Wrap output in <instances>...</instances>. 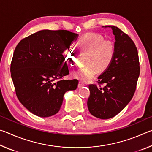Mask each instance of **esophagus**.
Returning <instances> with one entry per match:
<instances>
[{
  "label": "esophagus",
  "mask_w": 152,
  "mask_h": 152,
  "mask_svg": "<svg viewBox=\"0 0 152 152\" xmlns=\"http://www.w3.org/2000/svg\"><path fill=\"white\" fill-rule=\"evenodd\" d=\"M84 86V83H82V82H80L78 83V88H82V87H83Z\"/></svg>",
  "instance_id": "obj_1"
}]
</instances>
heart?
<instances>
[{"mask_svg": "<svg viewBox=\"0 0 152 152\" xmlns=\"http://www.w3.org/2000/svg\"><path fill=\"white\" fill-rule=\"evenodd\" d=\"M79 50L82 53H89L85 68L79 69L72 73L74 78L83 82H88L98 74L99 70L104 71L109 68L115 56L116 48L114 42L104 39V37L96 33L84 35L78 43ZM64 56L68 65L74 68L78 64L76 53L70 48L64 51Z\"/></svg>", "mask_w": 152, "mask_h": 152, "instance_id": "1", "label": "heart"}]
</instances>
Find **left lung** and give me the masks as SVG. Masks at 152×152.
I'll return each instance as SVG.
<instances>
[{
    "label": "left lung",
    "mask_w": 152,
    "mask_h": 152,
    "mask_svg": "<svg viewBox=\"0 0 152 152\" xmlns=\"http://www.w3.org/2000/svg\"><path fill=\"white\" fill-rule=\"evenodd\" d=\"M110 27L115 35L116 48L112 64L98 78L97 87L90 84L87 105L91 114L108 119L119 113L132 99L135 93L140 68L137 48L133 40L115 26Z\"/></svg>",
    "instance_id": "left-lung-1"
}]
</instances>
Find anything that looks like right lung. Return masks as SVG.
I'll list each match as a JSON object with an SVG mask.
<instances>
[{"label": "right lung", "mask_w": 152, "mask_h": 152, "mask_svg": "<svg viewBox=\"0 0 152 152\" xmlns=\"http://www.w3.org/2000/svg\"><path fill=\"white\" fill-rule=\"evenodd\" d=\"M78 35L67 30H42L23 39L11 64L17 96L33 114L52 116L60 109L64 95L76 90L78 80H64L69 74L64 51Z\"/></svg>", "instance_id": "add662e5"}]
</instances>
